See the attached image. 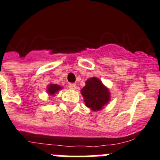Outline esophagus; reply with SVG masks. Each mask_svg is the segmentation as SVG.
<instances>
[{"mask_svg": "<svg viewBox=\"0 0 160 160\" xmlns=\"http://www.w3.org/2000/svg\"><path fill=\"white\" fill-rule=\"evenodd\" d=\"M68 88L70 89L75 90V89H77V84L76 83H68Z\"/></svg>", "mask_w": 160, "mask_h": 160, "instance_id": "1", "label": "esophagus"}]
</instances>
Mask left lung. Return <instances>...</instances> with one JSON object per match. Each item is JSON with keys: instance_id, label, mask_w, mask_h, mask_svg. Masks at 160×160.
<instances>
[{"instance_id": "obj_1", "label": "left lung", "mask_w": 160, "mask_h": 160, "mask_svg": "<svg viewBox=\"0 0 160 160\" xmlns=\"http://www.w3.org/2000/svg\"><path fill=\"white\" fill-rule=\"evenodd\" d=\"M85 105L92 110H99L110 100V92L96 77H92L86 81V85L81 89Z\"/></svg>"}]
</instances>
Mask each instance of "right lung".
Instances as JSON below:
<instances>
[{"label":"right lung","mask_w":160,"mask_h":160,"mask_svg":"<svg viewBox=\"0 0 160 160\" xmlns=\"http://www.w3.org/2000/svg\"><path fill=\"white\" fill-rule=\"evenodd\" d=\"M60 89H62V88L60 87L59 85L50 84L48 86V91H47V92H48L49 94H50L51 95H54L55 93H57Z\"/></svg>","instance_id":"1"}]
</instances>
